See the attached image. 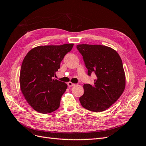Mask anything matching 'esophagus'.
<instances>
[{
	"instance_id": "34e87169",
	"label": "esophagus",
	"mask_w": 146,
	"mask_h": 146,
	"mask_svg": "<svg viewBox=\"0 0 146 146\" xmlns=\"http://www.w3.org/2000/svg\"><path fill=\"white\" fill-rule=\"evenodd\" d=\"M68 86H69V87H72V86H74L76 85V84L72 83V82H68Z\"/></svg>"
}]
</instances>
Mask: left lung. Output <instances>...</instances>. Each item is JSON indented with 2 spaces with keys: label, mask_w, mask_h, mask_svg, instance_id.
Returning <instances> with one entry per match:
<instances>
[{
  "label": "left lung",
  "mask_w": 146,
  "mask_h": 146,
  "mask_svg": "<svg viewBox=\"0 0 146 146\" xmlns=\"http://www.w3.org/2000/svg\"><path fill=\"white\" fill-rule=\"evenodd\" d=\"M88 76L94 72V85L85 84L79 98L83 108L94 112L105 111L120 98L125 90V76L122 61L113 48L102 45L78 44Z\"/></svg>",
  "instance_id": "left-lung-1"
}]
</instances>
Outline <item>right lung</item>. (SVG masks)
<instances>
[{
	"label": "right lung",
	"instance_id": "1",
	"mask_svg": "<svg viewBox=\"0 0 146 146\" xmlns=\"http://www.w3.org/2000/svg\"><path fill=\"white\" fill-rule=\"evenodd\" d=\"M74 44L39 46L30 50L22 63L19 83L28 104L39 113L47 114L58 109L66 83L53 78L61 61Z\"/></svg>",
	"mask_w": 146,
	"mask_h": 146
}]
</instances>
